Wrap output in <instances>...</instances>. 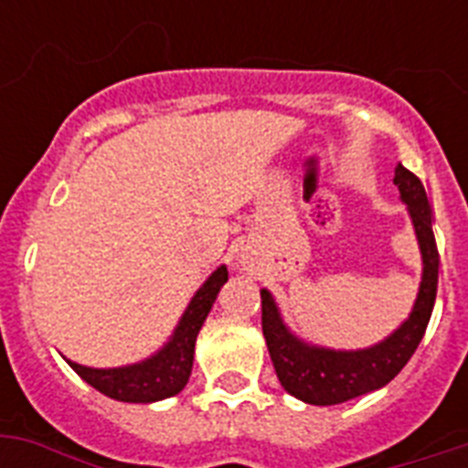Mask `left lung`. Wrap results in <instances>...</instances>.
I'll use <instances>...</instances> for the list:
<instances>
[{
	"instance_id": "left-lung-1",
	"label": "left lung",
	"mask_w": 468,
	"mask_h": 468,
	"mask_svg": "<svg viewBox=\"0 0 468 468\" xmlns=\"http://www.w3.org/2000/svg\"><path fill=\"white\" fill-rule=\"evenodd\" d=\"M393 184L399 186L400 198L408 204L425 267H422V284L413 313L388 340L359 352L306 347L293 335H289L270 292L262 289V333L274 371L286 391L313 406H337L386 386L406 367L428 330L437 296V271H440V252L432 233V211H430L425 186L410 169L399 165Z\"/></svg>"
}]
</instances>
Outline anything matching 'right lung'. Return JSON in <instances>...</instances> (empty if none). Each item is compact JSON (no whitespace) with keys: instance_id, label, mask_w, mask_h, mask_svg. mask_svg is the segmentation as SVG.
<instances>
[{"instance_id":"right-lung-1","label":"right lung","mask_w":468,"mask_h":468,"mask_svg":"<svg viewBox=\"0 0 468 468\" xmlns=\"http://www.w3.org/2000/svg\"><path fill=\"white\" fill-rule=\"evenodd\" d=\"M228 282V270L220 267L208 277L197 296L191 299L184 313L182 323L175 330V337L153 359L121 369H90L82 364L69 362V367L80 374L90 386L113 400L126 403H153L175 396L186 386L194 364V345L197 335L204 325L206 315L211 311L213 301L218 296L220 286Z\"/></svg>"}]
</instances>
